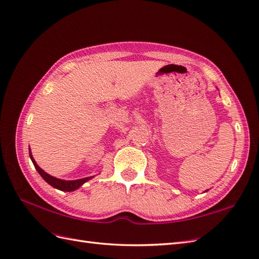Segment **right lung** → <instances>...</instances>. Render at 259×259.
Masks as SVG:
<instances>
[{"instance_id":"add662e5","label":"right lung","mask_w":259,"mask_h":259,"mask_svg":"<svg viewBox=\"0 0 259 259\" xmlns=\"http://www.w3.org/2000/svg\"><path fill=\"white\" fill-rule=\"evenodd\" d=\"M29 157L30 159H32L34 165L36 170L39 172V174L42 177V179L48 183L50 184L52 187H54L58 190H61V191H73V190H76L77 188H79L80 186L86 183L87 181L91 180L94 177H89V178H85V179H80V180H75V181H64V180H59V179H56L54 177H52V175L48 174L47 172H45L42 169H41L39 165L36 163L35 159L33 158L32 156V153H30L29 151Z\"/></svg>"}]
</instances>
